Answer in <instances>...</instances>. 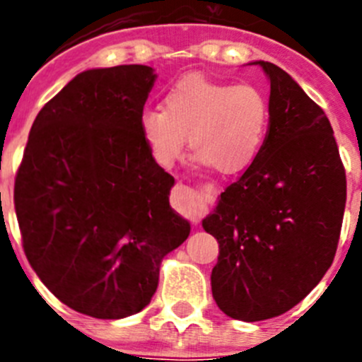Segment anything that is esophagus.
<instances>
[{
  "label": "esophagus",
  "mask_w": 362,
  "mask_h": 362,
  "mask_svg": "<svg viewBox=\"0 0 362 362\" xmlns=\"http://www.w3.org/2000/svg\"><path fill=\"white\" fill-rule=\"evenodd\" d=\"M171 199H173V204L177 206V210H180L182 214L187 215L192 222H198L208 210L206 202H203V199L199 198L192 189H189L187 185L178 184L177 187H175Z\"/></svg>",
  "instance_id": "34e87169"
}]
</instances>
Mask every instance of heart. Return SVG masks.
Listing matches in <instances>:
<instances>
[{"mask_svg":"<svg viewBox=\"0 0 362 362\" xmlns=\"http://www.w3.org/2000/svg\"><path fill=\"white\" fill-rule=\"evenodd\" d=\"M269 127V103L254 83L189 75L164 96V110L147 108L140 129L156 163L173 166L185 145L199 166L222 175L247 170L261 152Z\"/></svg>","mask_w":362,"mask_h":362,"instance_id":"b5f03b06","label":"heart"}]
</instances>
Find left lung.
Returning a JSON list of instances; mask_svg holds the SVG:
<instances>
[{"instance_id":"left-lung-1","label":"left lung","mask_w":362,"mask_h":362,"mask_svg":"<svg viewBox=\"0 0 362 362\" xmlns=\"http://www.w3.org/2000/svg\"><path fill=\"white\" fill-rule=\"evenodd\" d=\"M269 131L242 177L226 187L204 231L218 242L211 294L231 319L257 322L298 305L337 254L346 177L322 108L273 63Z\"/></svg>"}]
</instances>
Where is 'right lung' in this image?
Wrapping results in <instances>:
<instances>
[{
  "label": "right lung",
  "instance_id": "right-lung-1",
  "mask_svg": "<svg viewBox=\"0 0 362 362\" xmlns=\"http://www.w3.org/2000/svg\"><path fill=\"white\" fill-rule=\"evenodd\" d=\"M154 80L144 64L76 75L36 115L16 175L29 264L59 301L96 319L144 310L164 255L191 231L170 206L173 177L141 136Z\"/></svg>",
  "mask_w": 362,
  "mask_h": 362
}]
</instances>
